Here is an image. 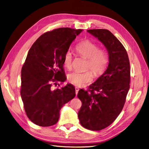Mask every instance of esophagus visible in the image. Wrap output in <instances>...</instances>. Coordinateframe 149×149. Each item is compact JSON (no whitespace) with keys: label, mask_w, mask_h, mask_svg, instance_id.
<instances>
[{"label":"esophagus","mask_w":149,"mask_h":149,"mask_svg":"<svg viewBox=\"0 0 149 149\" xmlns=\"http://www.w3.org/2000/svg\"><path fill=\"white\" fill-rule=\"evenodd\" d=\"M79 88H78V87H76L75 88V91H76V95H77L78 94V91H79Z\"/></svg>","instance_id":"34e87169"}]
</instances>
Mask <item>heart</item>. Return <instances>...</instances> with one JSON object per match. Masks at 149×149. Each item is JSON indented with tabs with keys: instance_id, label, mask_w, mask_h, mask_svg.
<instances>
[{
	"instance_id": "b5f03b06",
	"label": "heart",
	"mask_w": 149,
	"mask_h": 149,
	"mask_svg": "<svg viewBox=\"0 0 149 149\" xmlns=\"http://www.w3.org/2000/svg\"><path fill=\"white\" fill-rule=\"evenodd\" d=\"M76 50L81 56L87 59L86 69L91 70L96 76L103 73L108 63L107 54L104 49L98 48L96 43L89 40H85L77 45ZM63 61L66 68L70 70L73 62V56L71 52L67 51L65 53ZM92 79L93 74L90 71L83 73L74 71L68 75V81L79 87L91 82Z\"/></svg>"
}]
</instances>
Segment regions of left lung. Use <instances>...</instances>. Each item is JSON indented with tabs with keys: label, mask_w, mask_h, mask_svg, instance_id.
Masks as SVG:
<instances>
[{
	"label": "left lung",
	"mask_w": 149,
	"mask_h": 149,
	"mask_svg": "<svg viewBox=\"0 0 149 149\" xmlns=\"http://www.w3.org/2000/svg\"><path fill=\"white\" fill-rule=\"evenodd\" d=\"M106 48L109 55L107 70L78 97L82 106L78 116L80 124L91 130H101L111 125L123 109L130 88V63L119 40L106 29L87 30Z\"/></svg>",
	"instance_id": "8db88e82"
}]
</instances>
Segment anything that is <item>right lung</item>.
Here are the masks:
<instances>
[{
    "instance_id": "right-lung-1",
    "label": "right lung",
    "mask_w": 149,
    "mask_h": 149,
    "mask_svg": "<svg viewBox=\"0 0 149 149\" xmlns=\"http://www.w3.org/2000/svg\"><path fill=\"white\" fill-rule=\"evenodd\" d=\"M83 30L60 28L48 31L29 49L21 71L20 94L29 119L42 127L55 124L61 108L74 98V86L52 89L66 80L63 56ZM60 86L59 84H58Z\"/></svg>"
}]
</instances>
